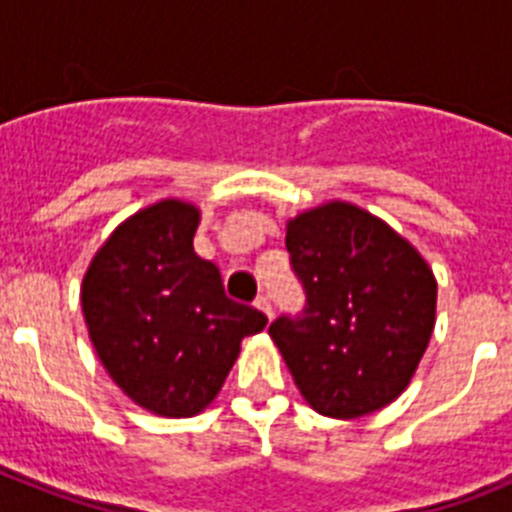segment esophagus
<instances>
[{
  "mask_svg": "<svg viewBox=\"0 0 512 512\" xmlns=\"http://www.w3.org/2000/svg\"><path fill=\"white\" fill-rule=\"evenodd\" d=\"M256 307H259L261 312H264V315H274V307H271V300H269V295H259L256 297Z\"/></svg>",
  "mask_w": 512,
  "mask_h": 512,
  "instance_id": "obj_1",
  "label": "esophagus"
}]
</instances>
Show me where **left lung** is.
I'll use <instances>...</instances> for the list:
<instances>
[{
	"instance_id": "left-lung-1",
	"label": "left lung",
	"mask_w": 512,
	"mask_h": 512,
	"mask_svg": "<svg viewBox=\"0 0 512 512\" xmlns=\"http://www.w3.org/2000/svg\"><path fill=\"white\" fill-rule=\"evenodd\" d=\"M305 307L269 336L302 397L328 418H361L410 384L436 323V279L379 217L328 202L287 225Z\"/></svg>"
}]
</instances>
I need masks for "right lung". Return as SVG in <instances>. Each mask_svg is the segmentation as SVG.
I'll return each mask as SVG.
<instances>
[{
    "instance_id": "right-lung-1",
    "label": "right lung",
    "mask_w": 512,
    "mask_h": 512,
    "mask_svg": "<svg viewBox=\"0 0 512 512\" xmlns=\"http://www.w3.org/2000/svg\"><path fill=\"white\" fill-rule=\"evenodd\" d=\"M200 210L164 200L107 238L81 284L99 361L140 408L166 418L205 410L266 315L225 295L220 269L194 253Z\"/></svg>"
}]
</instances>
